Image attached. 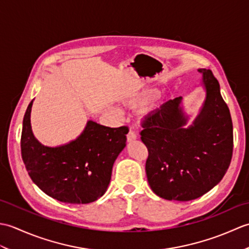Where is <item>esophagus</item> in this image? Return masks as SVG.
Returning a JSON list of instances; mask_svg holds the SVG:
<instances>
[{
  "instance_id": "obj_1",
  "label": "esophagus",
  "mask_w": 249,
  "mask_h": 249,
  "mask_svg": "<svg viewBox=\"0 0 249 249\" xmlns=\"http://www.w3.org/2000/svg\"><path fill=\"white\" fill-rule=\"evenodd\" d=\"M136 139H137L136 134L134 133L133 130H129L128 134H127V141H128V142H133V141H135Z\"/></svg>"
}]
</instances>
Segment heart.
<instances>
[{"label": "heart", "mask_w": 249, "mask_h": 249, "mask_svg": "<svg viewBox=\"0 0 249 249\" xmlns=\"http://www.w3.org/2000/svg\"><path fill=\"white\" fill-rule=\"evenodd\" d=\"M158 96V91L155 89H144L140 91L129 92L121 97V103L123 106L131 109H138L146 107Z\"/></svg>", "instance_id": "obj_1"}]
</instances>
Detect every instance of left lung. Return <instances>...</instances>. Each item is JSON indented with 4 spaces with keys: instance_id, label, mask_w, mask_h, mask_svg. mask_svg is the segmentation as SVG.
<instances>
[{
    "instance_id": "1",
    "label": "left lung",
    "mask_w": 249,
    "mask_h": 249,
    "mask_svg": "<svg viewBox=\"0 0 249 249\" xmlns=\"http://www.w3.org/2000/svg\"><path fill=\"white\" fill-rule=\"evenodd\" d=\"M205 99L193 123L183 97L168 100L142 124L149 150L145 171L150 187L166 200L197 199L216 186L230 165L233 127L228 106L213 72L199 68Z\"/></svg>"
}]
</instances>
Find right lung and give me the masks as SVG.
Here are the masks:
<instances>
[{"label":"right lung","instance_id":"right-lung-1","mask_svg":"<svg viewBox=\"0 0 249 249\" xmlns=\"http://www.w3.org/2000/svg\"><path fill=\"white\" fill-rule=\"evenodd\" d=\"M33 100L25 111L21 134V154L32 181L61 202L96 201L109 186L113 163L126 146L128 128H111L89 120L75 140L57 146L44 145L32 130Z\"/></svg>","mask_w":249,"mask_h":249}]
</instances>
